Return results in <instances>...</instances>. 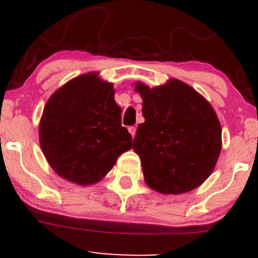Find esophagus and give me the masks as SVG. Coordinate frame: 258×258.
Masks as SVG:
<instances>
[{
    "instance_id": "obj_1",
    "label": "esophagus",
    "mask_w": 258,
    "mask_h": 258,
    "mask_svg": "<svg viewBox=\"0 0 258 258\" xmlns=\"http://www.w3.org/2000/svg\"><path fill=\"white\" fill-rule=\"evenodd\" d=\"M136 130H137V128H136L135 126H130L128 127V132H130V135L132 136V137H135V136H136Z\"/></svg>"
}]
</instances>
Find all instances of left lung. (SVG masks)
I'll return each instance as SVG.
<instances>
[{
	"instance_id": "8db88e82",
	"label": "left lung",
	"mask_w": 258,
	"mask_h": 258,
	"mask_svg": "<svg viewBox=\"0 0 258 258\" xmlns=\"http://www.w3.org/2000/svg\"><path fill=\"white\" fill-rule=\"evenodd\" d=\"M146 121L133 150L141 158L147 185L161 194H182L203 184L222 149V128L207 100L190 86L171 79L150 88L137 82Z\"/></svg>"
}]
</instances>
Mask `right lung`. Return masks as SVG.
I'll list each match as a JSON object with an SVG mask.
<instances>
[{
    "label": "right lung",
    "instance_id": "obj_1",
    "mask_svg": "<svg viewBox=\"0 0 258 258\" xmlns=\"http://www.w3.org/2000/svg\"><path fill=\"white\" fill-rule=\"evenodd\" d=\"M112 87L98 73L84 74L61 86L44 105L41 149L54 172L69 182H99L132 148Z\"/></svg>",
    "mask_w": 258,
    "mask_h": 258
}]
</instances>
